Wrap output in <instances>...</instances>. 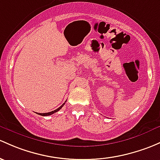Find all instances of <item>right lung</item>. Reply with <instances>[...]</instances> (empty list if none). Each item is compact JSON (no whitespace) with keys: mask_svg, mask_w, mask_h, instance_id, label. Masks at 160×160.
I'll return each instance as SVG.
<instances>
[{"mask_svg":"<svg viewBox=\"0 0 160 160\" xmlns=\"http://www.w3.org/2000/svg\"><path fill=\"white\" fill-rule=\"evenodd\" d=\"M64 104H65V102H64V103H63V105L60 106V107H59V108L57 109V110H53V111H51V112H45V113H38V114H39V115H40V116H43V117H46V116H50V115H52V114H53V113H54V112H58V111L60 110V109H61L62 107H63V105H64Z\"/></svg>","mask_w":160,"mask_h":160,"instance_id":"1","label":"right lung"}]
</instances>
